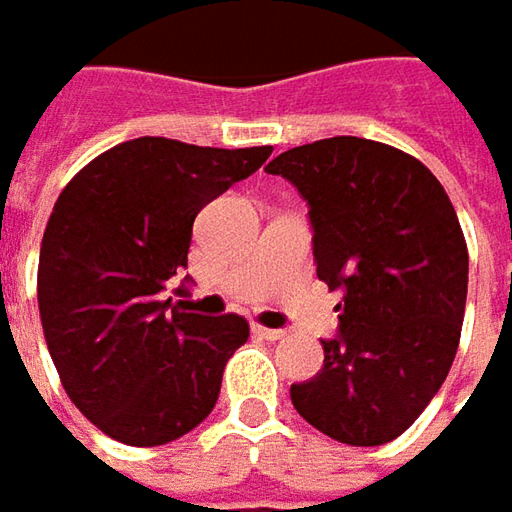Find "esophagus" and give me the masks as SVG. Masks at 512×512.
I'll use <instances>...</instances> for the list:
<instances>
[{
	"instance_id": "obj_1",
	"label": "esophagus",
	"mask_w": 512,
	"mask_h": 512,
	"mask_svg": "<svg viewBox=\"0 0 512 512\" xmlns=\"http://www.w3.org/2000/svg\"><path fill=\"white\" fill-rule=\"evenodd\" d=\"M253 333L256 336H262L267 342H276V339H282L285 336V330H273V327H262V325H253Z\"/></svg>"
}]
</instances>
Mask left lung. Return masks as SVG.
<instances>
[{"instance_id": "1", "label": "left lung", "mask_w": 512, "mask_h": 512, "mask_svg": "<svg viewBox=\"0 0 512 512\" xmlns=\"http://www.w3.org/2000/svg\"><path fill=\"white\" fill-rule=\"evenodd\" d=\"M310 205L316 276L342 290L325 367L293 384L299 416L336 442L402 436L439 393L462 339L467 242L442 182L399 148L333 136L279 153Z\"/></svg>"}]
</instances>
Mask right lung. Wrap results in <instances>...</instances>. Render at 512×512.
Returning a JSON list of instances; mask_svg holds the SVG:
<instances>
[{
    "mask_svg": "<svg viewBox=\"0 0 512 512\" xmlns=\"http://www.w3.org/2000/svg\"><path fill=\"white\" fill-rule=\"evenodd\" d=\"M270 153L139 136L59 193L39 250V316L70 402L110 439L156 447L210 416L250 325L187 313L162 290L187 267L196 213Z\"/></svg>",
    "mask_w": 512,
    "mask_h": 512,
    "instance_id": "right-lung-1",
    "label": "right lung"
}]
</instances>
